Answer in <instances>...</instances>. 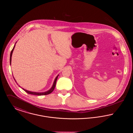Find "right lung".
<instances>
[{"label": "right lung", "instance_id": "obj_1", "mask_svg": "<svg viewBox=\"0 0 133 133\" xmlns=\"http://www.w3.org/2000/svg\"><path fill=\"white\" fill-rule=\"evenodd\" d=\"M16 42L15 43V44L14 46V47H13V48L12 50H11V53H10V65H11V57H12V55L14 49V48H15V44H16ZM58 76H59V75H58L56 76V77L55 78V80H54V82H53V84L52 86L51 87V88L49 90H48V91H46V92H32V91H28V90H26L25 89L22 88H21L20 86H19L20 87H21V88L24 91H25L26 93H27L28 94H32V95H38V96L48 95V94H50L51 93H52V92H53V91L54 90V88H55V85H56V81H57V78H58ZM13 78H14V80H15V82H16V83L17 84V83L16 82V80H15V79H14V77H13ZM17 85H18V84H17Z\"/></svg>", "mask_w": 133, "mask_h": 133}]
</instances>
